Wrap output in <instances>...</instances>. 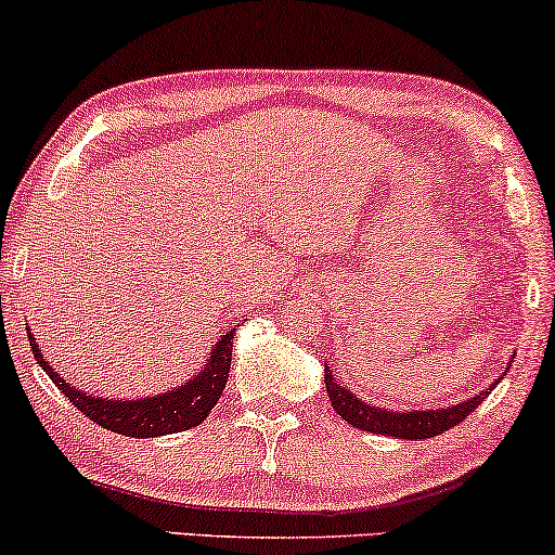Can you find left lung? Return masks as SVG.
I'll return each mask as SVG.
<instances>
[{
    "label": "left lung",
    "mask_w": 555,
    "mask_h": 555,
    "mask_svg": "<svg viewBox=\"0 0 555 555\" xmlns=\"http://www.w3.org/2000/svg\"><path fill=\"white\" fill-rule=\"evenodd\" d=\"M496 383L486 387L480 396L465 400V403L450 405V409L398 413V411H385V409H377V405L364 403V400H359L351 390H346L344 385H338L331 370H325V390H328L333 411H336L344 422H349L351 426H357V429L362 431L383 434V437H398V439H429V437H437V434H444L447 429H452V426L465 422V418L478 409L480 400L496 387Z\"/></svg>",
    "instance_id": "8db88e82"
}]
</instances>
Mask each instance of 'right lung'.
Segmentation results:
<instances>
[{"instance_id": "obj_1", "label": "right lung", "mask_w": 555, "mask_h": 555, "mask_svg": "<svg viewBox=\"0 0 555 555\" xmlns=\"http://www.w3.org/2000/svg\"><path fill=\"white\" fill-rule=\"evenodd\" d=\"M232 328L227 336L217 341L211 349V357L206 359L204 370L198 372L191 383L180 385L178 390L163 392L157 398L146 400H105L87 396L85 390H77L75 385H69L66 379L53 372L49 362L43 359V353L38 351V344L33 341L28 333V341L33 349L36 362L43 366V372L53 379V385L64 392L75 409L85 413L87 418H92L103 429H111L116 434H126V437H163V434H176L185 431L191 426H198L209 416L217 400L222 398V390L230 377V362H232Z\"/></svg>"}]
</instances>
